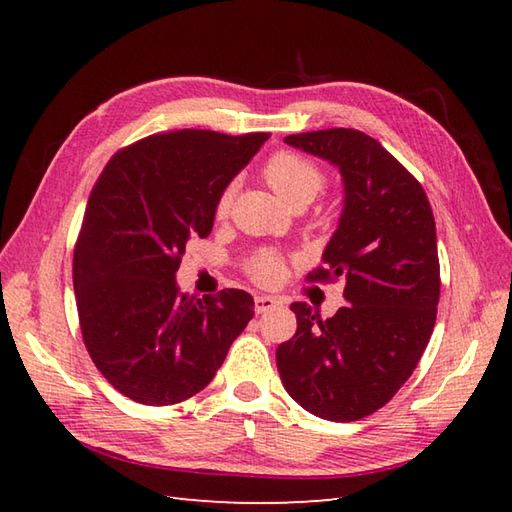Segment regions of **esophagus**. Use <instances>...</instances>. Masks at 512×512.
I'll return each instance as SVG.
<instances>
[{
    "label": "esophagus",
    "instance_id": "obj_1",
    "mask_svg": "<svg viewBox=\"0 0 512 512\" xmlns=\"http://www.w3.org/2000/svg\"><path fill=\"white\" fill-rule=\"evenodd\" d=\"M279 306V299L275 297H268V295H257L255 297V312L257 314H264L268 310H273Z\"/></svg>",
    "mask_w": 512,
    "mask_h": 512
}]
</instances>
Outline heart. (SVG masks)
<instances>
[{"label":"heart","mask_w":512,"mask_h":512,"mask_svg":"<svg viewBox=\"0 0 512 512\" xmlns=\"http://www.w3.org/2000/svg\"><path fill=\"white\" fill-rule=\"evenodd\" d=\"M264 180L273 187V191L281 200L290 206H306L310 204L325 187L323 171L314 165L306 156L295 154V151H277L275 156L266 160L262 169ZM233 191L224 189L215 202L217 217H224L231 209ZM281 257L273 250H262L248 264V273L262 284H273L281 275Z\"/></svg>","instance_id":"heart-1"}]
</instances>
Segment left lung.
<instances>
[{
    "label": "left lung",
    "instance_id": "left-lung-1",
    "mask_svg": "<svg viewBox=\"0 0 512 512\" xmlns=\"http://www.w3.org/2000/svg\"><path fill=\"white\" fill-rule=\"evenodd\" d=\"M284 143L343 176L339 228L306 279H341L347 306L323 321L292 303L297 332L277 347V369L314 416L361 420L394 398L431 339L440 299L436 220L420 182L372 136L334 127Z\"/></svg>",
    "mask_w": 512,
    "mask_h": 512
}]
</instances>
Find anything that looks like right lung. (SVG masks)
<instances>
[{"label": "right lung", "mask_w": 512, "mask_h": 512, "mask_svg": "<svg viewBox=\"0 0 512 512\" xmlns=\"http://www.w3.org/2000/svg\"><path fill=\"white\" fill-rule=\"evenodd\" d=\"M270 134L178 129L107 162L74 246L83 343L114 389L140 405L198 394L253 319L255 301L224 288L182 295L176 273L191 237H209L215 202Z\"/></svg>", "instance_id": "right-lung-1"}]
</instances>
